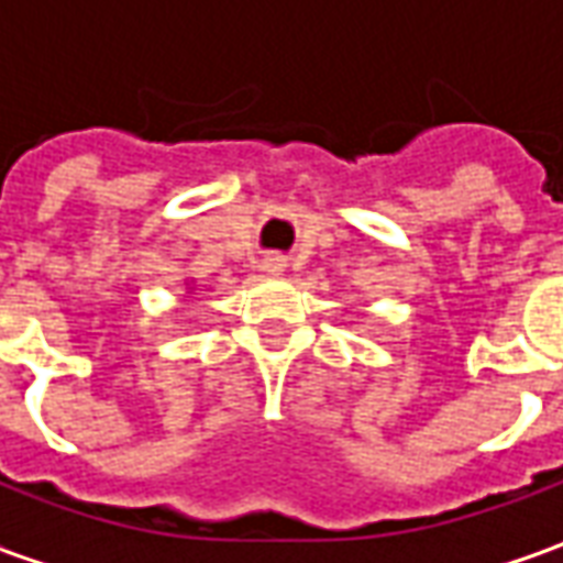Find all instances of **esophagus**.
<instances>
[{"instance_id":"34e87169","label":"esophagus","mask_w":563,"mask_h":563,"mask_svg":"<svg viewBox=\"0 0 563 563\" xmlns=\"http://www.w3.org/2000/svg\"><path fill=\"white\" fill-rule=\"evenodd\" d=\"M262 268L268 271V274H280V271L286 268V256H280V253H268V256L262 258Z\"/></svg>"}]
</instances>
